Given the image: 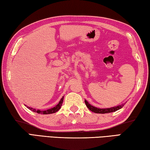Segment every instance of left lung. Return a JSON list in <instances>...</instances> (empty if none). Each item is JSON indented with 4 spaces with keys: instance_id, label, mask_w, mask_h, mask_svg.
<instances>
[{
    "instance_id": "1",
    "label": "left lung",
    "mask_w": 150,
    "mask_h": 150,
    "mask_svg": "<svg viewBox=\"0 0 150 150\" xmlns=\"http://www.w3.org/2000/svg\"><path fill=\"white\" fill-rule=\"evenodd\" d=\"M84 102L88 109L91 110V111L93 112L97 113V114H106V113H111V112H116L117 110L121 109L122 108L124 105V104H122V105H117V106L109 108H98L96 107H94L93 106V105H90L86 100Z\"/></svg>"
}]
</instances>
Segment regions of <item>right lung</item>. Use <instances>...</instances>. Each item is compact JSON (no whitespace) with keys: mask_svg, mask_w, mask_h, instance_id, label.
<instances>
[{"mask_svg":"<svg viewBox=\"0 0 150 150\" xmlns=\"http://www.w3.org/2000/svg\"><path fill=\"white\" fill-rule=\"evenodd\" d=\"M63 100H64V96L61 98V100H60V102H59L58 104L54 106L52 108H50V109H48V110H36L34 108H30V107H28V106H26L28 108L29 110H30L31 111H33L34 112H36L38 113V114H53V113H55L56 112H58L59 110L60 109L61 106H62V102H63Z\"/></svg>","mask_w":150,"mask_h":150,"instance_id":"add662e5","label":"right lung"}]
</instances>
